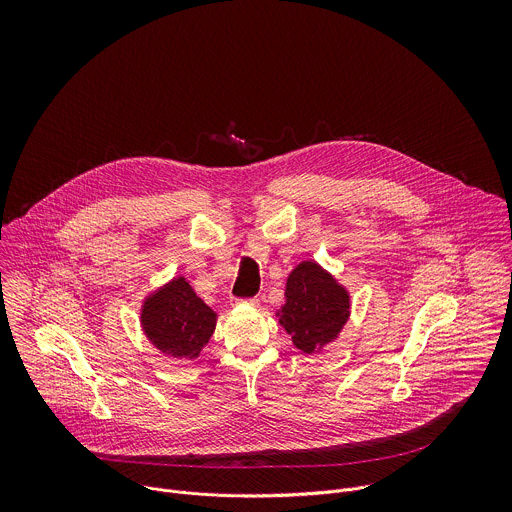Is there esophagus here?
I'll return each mask as SVG.
<instances>
[{
  "mask_svg": "<svg viewBox=\"0 0 512 512\" xmlns=\"http://www.w3.org/2000/svg\"><path fill=\"white\" fill-rule=\"evenodd\" d=\"M235 304H249V306H257L259 300L257 298H249V300H235Z\"/></svg>",
  "mask_w": 512,
  "mask_h": 512,
  "instance_id": "obj_1",
  "label": "esophagus"
}]
</instances>
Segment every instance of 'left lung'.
<instances>
[{
  "label": "left lung",
  "instance_id": "8db88e82",
  "mask_svg": "<svg viewBox=\"0 0 512 512\" xmlns=\"http://www.w3.org/2000/svg\"><path fill=\"white\" fill-rule=\"evenodd\" d=\"M277 316L294 346L314 354L338 338L350 316V296L316 261H302L287 275Z\"/></svg>",
  "mask_w": 512,
  "mask_h": 512
}]
</instances>
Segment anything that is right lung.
Listing matches in <instances>:
<instances>
[{
    "label": "right lung",
    "mask_w": 512,
    "mask_h": 512,
    "mask_svg": "<svg viewBox=\"0 0 512 512\" xmlns=\"http://www.w3.org/2000/svg\"><path fill=\"white\" fill-rule=\"evenodd\" d=\"M139 318L148 340L178 360H194L216 328V314L182 275L145 298Z\"/></svg>",
    "instance_id": "1"
}]
</instances>
